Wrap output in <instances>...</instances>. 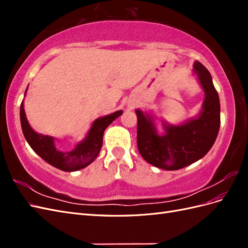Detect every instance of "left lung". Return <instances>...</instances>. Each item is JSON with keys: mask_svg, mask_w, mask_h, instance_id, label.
Wrapping results in <instances>:
<instances>
[{"mask_svg": "<svg viewBox=\"0 0 248 248\" xmlns=\"http://www.w3.org/2000/svg\"><path fill=\"white\" fill-rule=\"evenodd\" d=\"M193 71L205 92V100L198 118L189 119L181 125L162 122L164 132L158 134L153 116L137 109L138 148L140 155L152 166L176 170L202 158L212 148L220 126V102L211 74L196 61Z\"/></svg>", "mask_w": 248, "mask_h": 248, "instance_id": "obj_1", "label": "left lung"}]
</instances>
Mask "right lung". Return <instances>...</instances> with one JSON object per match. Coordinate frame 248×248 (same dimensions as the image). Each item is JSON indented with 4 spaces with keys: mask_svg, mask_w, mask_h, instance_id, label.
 <instances>
[{
    "mask_svg": "<svg viewBox=\"0 0 248 248\" xmlns=\"http://www.w3.org/2000/svg\"><path fill=\"white\" fill-rule=\"evenodd\" d=\"M26 93L27 90L25 95ZM122 114L123 110H118L110 115L96 119L85 140H81L71 151H60L55 145L54 138L39 134L32 129L26 117L24 101L20 104V124L29 145L43 160L61 170L76 171L86 168L95 160L102 147L104 130Z\"/></svg>",
    "mask_w": 248,
    "mask_h": 248,
    "instance_id": "obj_1",
    "label": "right lung"
}]
</instances>
